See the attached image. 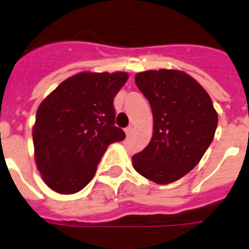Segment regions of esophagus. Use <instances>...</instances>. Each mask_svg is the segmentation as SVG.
I'll use <instances>...</instances> for the list:
<instances>
[{
    "mask_svg": "<svg viewBox=\"0 0 249 249\" xmlns=\"http://www.w3.org/2000/svg\"><path fill=\"white\" fill-rule=\"evenodd\" d=\"M124 132H126V135L129 136L131 135V132H132V126H128L127 128H124Z\"/></svg>",
    "mask_w": 249,
    "mask_h": 249,
    "instance_id": "1",
    "label": "esophagus"
}]
</instances>
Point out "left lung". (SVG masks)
<instances>
[{"label":"left lung","instance_id":"obj_1","mask_svg":"<svg viewBox=\"0 0 249 249\" xmlns=\"http://www.w3.org/2000/svg\"><path fill=\"white\" fill-rule=\"evenodd\" d=\"M135 80L151 105L153 135L132 164L149 181L172 183L198 164L212 143L218 114L206 89L184 72L151 70Z\"/></svg>","mask_w":249,"mask_h":249}]
</instances>
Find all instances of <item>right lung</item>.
I'll return each instance as SVG.
<instances>
[{"instance_id": "right-lung-1", "label": "right lung", "mask_w": 249, "mask_h": 249, "mask_svg": "<svg viewBox=\"0 0 249 249\" xmlns=\"http://www.w3.org/2000/svg\"><path fill=\"white\" fill-rule=\"evenodd\" d=\"M126 72H81L41 102L32 137L41 177L54 192L72 195L93 178L107 147L124 140L114 126L113 98Z\"/></svg>"}]
</instances>
